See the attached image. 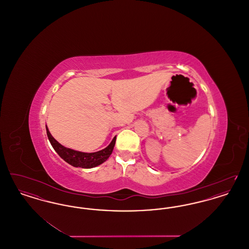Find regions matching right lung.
Returning <instances> with one entry per match:
<instances>
[{
    "label": "right lung",
    "mask_w": 249,
    "mask_h": 249,
    "mask_svg": "<svg viewBox=\"0 0 249 249\" xmlns=\"http://www.w3.org/2000/svg\"><path fill=\"white\" fill-rule=\"evenodd\" d=\"M47 128V134H48V140L53 146L54 150L59 154L61 159H63L67 163L73 167H81V168H93L96 166L102 164L105 162L107 159L112 154L115 143H116V137L110 142V144L103 150H100L94 153H85L72 150L71 148H67L63 145H61L59 142H57L52 135L50 134L48 127Z\"/></svg>",
    "instance_id": "obj_1"
}]
</instances>
